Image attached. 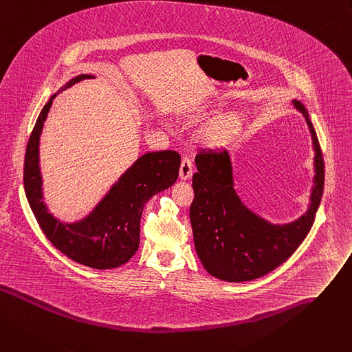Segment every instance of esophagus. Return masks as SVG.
<instances>
[{
    "instance_id": "1",
    "label": "esophagus",
    "mask_w": 352,
    "mask_h": 352,
    "mask_svg": "<svg viewBox=\"0 0 352 352\" xmlns=\"http://www.w3.org/2000/svg\"><path fill=\"white\" fill-rule=\"evenodd\" d=\"M192 175V161L190 157H182L181 167H179V177L181 179H188Z\"/></svg>"
}]
</instances>
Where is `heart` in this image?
Here are the masks:
<instances>
[{
  "label": "heart",
  "mask_w": 352,
  "mask_h": 352,
  "mask_svg": "<svg viewBox=\"0 0 352 352\" xmlns=\"http://www.w3.org/2000/svg\"><path fill=\"white\" fill-rule=\"evenodd\" d=\"M242 129V117L238 113H226L210 123L204 133V138L214 146L225 144Z\"/></svg>",
  "instance_id": "1"
}]
</instances>
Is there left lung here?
<instances>
[{
	"label": "left lung",
	"instance_id": "8db88e82",
	"mask_svg": "<svg viewBox=\"0 0 352 352\" xmlns=\"http://www.w3.org/2000/svg\"><path fill=\"white\" fill-rule=\"evenodd\" d=\"M294 106L306 117L316 151L310 209L296 222L272 225L250 212L233 190L226 148L202 151L195 157L198 171L192 177L194 201L190 208L194 243L206 272L221 280L248 282L270 273L297 250L314 223L324 190V160L306 107L298 100Z\"/></svg>",
	"mask_w": 352,
	"mask_h": 352
}]
</instances>
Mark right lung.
Masks as SVG:
<instances>
[{"label":"right lung","instance_id":"1","mask_svg":"<svg viewBox=\"0 0 352 352\" xmlns=\"http://www.w3.org/2000/svg\"><path fill=\"white\" fill-rule=\"evenodd\" d=\"M90 78L93 76L79 75L66 87ZM54 98L55 95L39 113L27 144L23 186L30 206L45 236L70 259L93 269L119 267L127 263L138 249L140 219L146 202L177 181L181 157L173 150L142 155L87 218L76 223H62L42 202L38 158L39 134Z\"/></svg>","mask_w":352,"mask_h":352}]
</instances>
